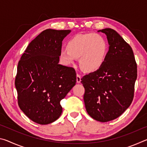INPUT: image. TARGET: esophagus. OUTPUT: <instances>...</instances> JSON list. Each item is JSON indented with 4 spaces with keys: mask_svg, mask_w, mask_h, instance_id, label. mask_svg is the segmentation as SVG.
I'll return each instance as SVG.
<instances>
[{
    "mask_svg": "<svg viewBox=\"0 0 147 147\" xmlns=\"http://www.w3.org/2000/svg\"><path fill=\"white\" fill-rule=\"evenodd\" d=\"M76 82L77 83H80L81 82V76L79 74H76Z\"/></svg>",
    "mask_w": 147,
    "mask_h": 147,
    "instance_id": "34e87169",
    "label": "esophagus"
}]
</instances>
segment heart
<instances>
[{"mask_svg": "<svg viewBox=\"0 0 147 147\" xmlns=\"http://www.w3.org/2000/svg\"><path fill=\"white\" fill-rule=\"evenodd\" d=\"M108 52V43L101 35L78 34L69 41L67 50H61L60 56L67 65L74 63L76 58H79L81 67L86 71L92 72L102 65Z\"/></svg>", "mask_w": 147, "mask_h": 147, "instance_id": "1", "label": "heart"}]
</instances>
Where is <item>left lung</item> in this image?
Here are the masks:
<instances>
[{"mask_svg": "<svg viewBox=\"0 0 147 147\" xmlns=\"http://www.w3.org/2000/svg\"><path fill=\"white\" fill-rule=\"evenodd\" d=\"M98 32L106 35L109 51L102 65L84 76L81 83L87 112L104 123L119 117L130 106L138 71L132 49L117 32L111 28Z\"/></svg>", "mask_w": 147, "mask_h": 147, "instance_id": "obj_1", "label": "left lung"}]
</instances>
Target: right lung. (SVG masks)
Returning <instances> with one entry per match:
<instances>
[{
	"mask_svg": "<svg viewBox=\"0 0 147 147\" xmlns=\"http://www.w3.org/2000/svg\"><path fill=\"white\" fill-rule=\"evenodd\" d=\"M69 30L47 29L29 43L17 66L15 85L20 109L32 121L47 124L62 113L60 104L76 82L74 69L59 64Z\"/></svg>",
	"mask_w": 147,
	"mask_h": 147,
	"instance_id": "1",
	"label": "right lung"
}]
</instances>
